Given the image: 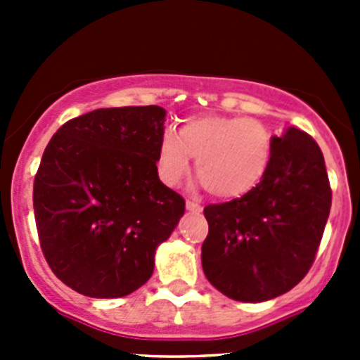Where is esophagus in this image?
<instances>
[{"label": "esophagus", "mask_w": 360, "mask_h": 360, "mask_svg": "<svg viewBox=\"0 0 360 360\" xmlns=\"http://www.w3.org/2000/svg\"><path fill=\"white\" fill-rule=\"evenodd\" d=\"M186 209L190 210V212H200V210H202V207L198 205V203H195V202L188 200V202H186Z\"/></svg>", "instance_id": "1"}]
</instances>
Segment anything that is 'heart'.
Masks as SVG:
<instances>
[{"label":"heart","instance_id":"obj_1","mask_svg":"<svg viewBox=\"0 0 360 360\" xmlns=\"http://www.w3.org/2000/svg\"><path fill=\"white\" fill-rule=\"evenodd\" d=\"M274 155V136L254 118L202 115L188 118L179 134L165 132L158 146V172L174 186L190 169V157L202 184L212 197L237 200L266 176Z\"/></svg>","mask_w":360,"mask_h":360}]
</instances>
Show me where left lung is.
Segmentation results:
<instances>
[{"mask_svg":"<svg viewBox=\"0 0 360 360\" xmlns=\"http://www.w3.org/2000/svg\"><path fill=\"white\" fill-rule=\"evenodd\" d=\"M331 210L324 155L303 130L274 136L266 176L245 197L203 209L207 281L244 303L274 300L308 274Z\"/></svg>","mask_w":360,"mask_h":360,"instance_id":"1","label":"left lung"}]
</instances>
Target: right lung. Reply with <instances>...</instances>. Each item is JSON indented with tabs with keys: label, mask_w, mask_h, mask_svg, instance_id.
I'll return each mask as SVG.
<instances>
[{
	"label": "right lung",
	"mask_w": 360,
	"mask_h": 360,
	"mask_svg": "<svg viewBox=\"0 0 360 360\" xmlns=\"http://www.w3.org/2000/svg\"><path fill=\"white\" fill-rule=\"evenodd\" d=\"M165 115L101 108L64 123L45 148L32 191L39 244L83 296L122 297L146 284L183 217V197L158 177Z\"/></svg>",
	"instance_id": "1"
}]
</instances>
